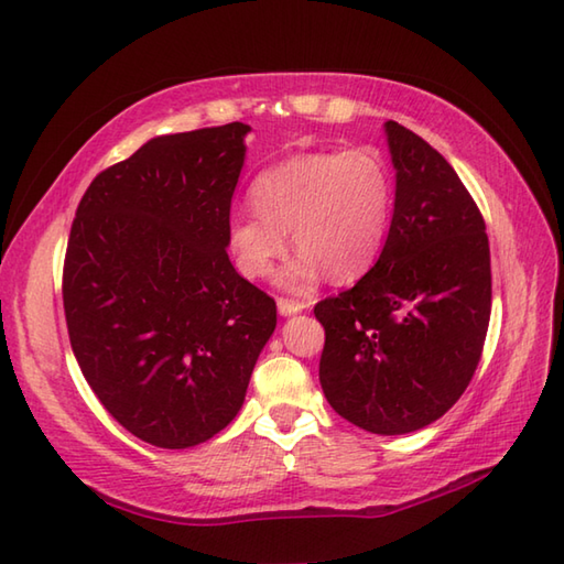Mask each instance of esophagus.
<instances>
[{
  "instance_id": "obj_1",
  "label": "esophagus",
  "mask_w": 564,
  "mask_h": 564,
  "mask_svg": "<svg viewBox=\"0 0 564 564\" xmlns=\"http://www.w3.org/2000/svg\"><path fill=\"white\" fill-rule=\"evenodd\" d=\"M305 307H307V305L301 303V301H289V297H279V313H281L283 317H291V315L303 313Z\"/></svg>"
}]
</instances>
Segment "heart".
Returning a JSON list of instances; mask_svg holds the SVG:
<instances>
[{"label":"heart","instance_id":"b5f03b06","mask_svg":"<svg viewBox=\"0 0 564 564\" xmlns=\"http://www.w3.org/2000/svg\"><path fill=\"white\" fill-rule=\"evenodd\" d=\"M392 198L390 166L373 148L297 152L257 174L249 188L254 213L232 218L227 245L239 273L263 279L291 230L301 251L281 271V285L305 291L325 271L339 283L356 281L386 242Z\"/></svg>","mask_w":564,"mask_h":564}]
</instances>
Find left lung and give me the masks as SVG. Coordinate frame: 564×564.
<instances>
[{
	"label": "left lung",
	"instance_id": "obj_1",
	"mask_svg": "<svg viewBox=\"0 0 564 564\" xmlns=\"http://www.w3.org/2000/svg\"><path fill=\"white\" fill-rule=\"evenodd\" d=\"M394 213L376 267L315 305L319 382L334 412L398 436L446 414L470 386L492 313L485 220L443 154L386 123Z\"/></svg>",
	"mask_w": 564,
	"mask_h": 564
}]
</instances>
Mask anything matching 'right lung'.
Returning <instances> with one entry per match:
<instances>
[{"instance_id":"right-lung-1","label":"right lung","mask_w":564,"mask_h":564,"mask_svg":"<svg viewBox=\"0 0 564 564\" xmlns=\"http://www.w3.org/2000/svg\"><path fill=\"white\" fill-rule=\"evenodd\" d=\"M245 123L148 140L89 184L63 303L77 364L118 424L191 448L237 416L275 303L227 257Z\"/></svg>"}]
</instances>
